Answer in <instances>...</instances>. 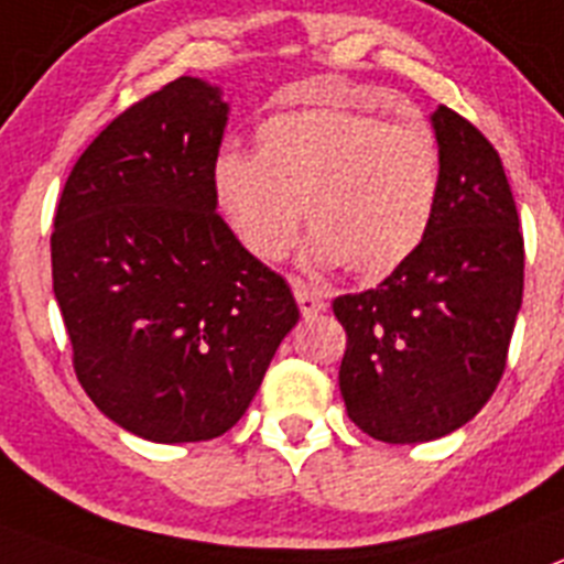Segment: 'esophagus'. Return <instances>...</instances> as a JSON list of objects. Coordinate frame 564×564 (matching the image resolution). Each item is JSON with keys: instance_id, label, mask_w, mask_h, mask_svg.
I'll use <instances>...</instances> for the list:
<instances>
[{"instance_id": "34e87169", "label": "esophagus", "mask_w": 564, "mask_h": 564, "mask_svg": "<svg viewBox=\"0 0 564 564\" xmlns=\"http://www.w3.org/2000/svg\"><path fill=\"white\" fill-rule=\"evenodd\" d=\"M292 289H294V301H297V306H301L303 317L312 319V317H317L319 312H326V297H323L317 289L306 286V283H301V281H294Z\"/></svg>"}]
</instances>
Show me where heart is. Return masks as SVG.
I'll use <instances>...</instances> for the list:
<instances>
[{"label": "heart", "instance_id": "heart-1", "mask_svg": "<svg viewBox=\"0 0 564 564\" xmlns=\"http://www.w3.org/2000/svg\"><path fill=\"white\" fill-rule=\"evenodd\" d=\"M258 154L213 162V196L232 236L278 261L306 219L308 261L362 281L399 270L424 245L441 199L438 140L424 123L354 109L281 111L258 126Z\"/></svg>", "mask_w": 564, "mask_h": 564}]
</instances>
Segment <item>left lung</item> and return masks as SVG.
<instances>
[{
	"label": "left lung",
	"mask_w": 564,
	"mask_h": 564,
	"mask_svg": "<svg viewBox=\"0 0 564 564\" xmlns=\"http://www.w3.org/2000/svg\"><path fill=\"white\" fill-rule=\"evenodd\" d=\"M441 199L424 245L377 289L343 294L339 393L348 419L384 444L455 433L506 370L522 303L520 216L495 145L438 106Z\"/></svg>",
	"instance_id": "8db88e82"
}]
</instances>
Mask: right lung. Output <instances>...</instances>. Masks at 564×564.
<instances>
[{
	"label": "right lung",
	"instance_id": "1",
	"mask_svg": "<svg viewBox=\"0 0 564 564\" xmlns=\"http://www.w3.org/2000/svg\"><path fill=\"white\" fill-rule=\"evenodd\" d=\"M219 86L176 78L111 120L75 162L50 238L80 388L156 444L225 435L301 312L216 213Z\"/></svg>",
	"mask_w": 564,
	"mask_h": 564
}]
</instances>
